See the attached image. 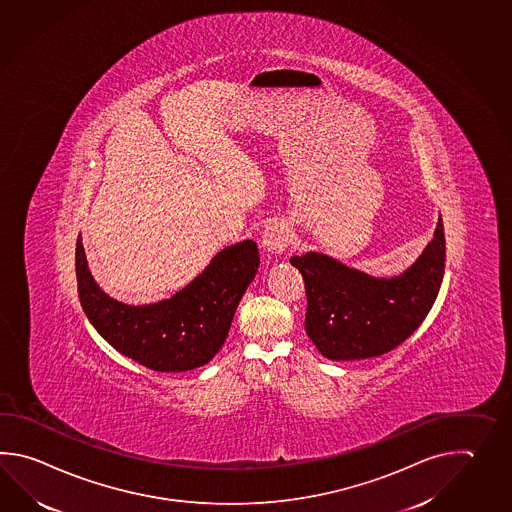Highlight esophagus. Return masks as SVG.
Wrapping results in <instances>:
<instances>
[{"label": "esophagus", "instance_id": "34e87169", "mask_svg": "<svg viewBox=\"0 0 512 512\" xmlns=\"http://www.w3.org/2000/svg\"><path fill=\"white\" fill-rule=\"evenodd\" d=\"M290 239H292L290 228L284 222L275 220L262 231V250L268 251V253H282L288 248Z\"/></svg>", "mask_w": 512, "mask_h": 512}]
</instances>
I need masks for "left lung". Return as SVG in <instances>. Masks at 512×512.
I'll return each instance as SVG.
<instances>
[{
    "label": "left lung",
    "mask_w": 512,
    "mask_h": 512,
    "mask_svg": "<svg viewBox=\"0 0 512 512\" xmlns=\"http://www.w3.org/2000/svg\"><path fill=\"white\" fill-rule=\"evenodd\" d=\"M306 288L304 328L332 361L368 359L401 345L430 312L445 273V231L439 217L434 239L407 272L377 279L310 251L290 259Z\"/></svg>",
    "instance_id": "8db88e82"
}]
</instances>
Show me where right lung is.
I'll return each instance as SVG.
<instances>
[{
    "label": "right lung",
    "instance_id": "right-lung-1",
    "mask_svg": "<svg viewBox=\"0 0 512 512\" xmlns=\"http://www.w3.org/2000/svg\"><path fill=\"white\" fill-rule=\"evenodd\" d=\"M259 262L257 244L242 240L219 251L208 268L171 299L129 306L100 290L78 237V297L96 332L120 354L155 372H186L209 363L224 345Z\"/></svg>",
    "mask_w": 512,
    "mask_h": 512
}]
</instances>
